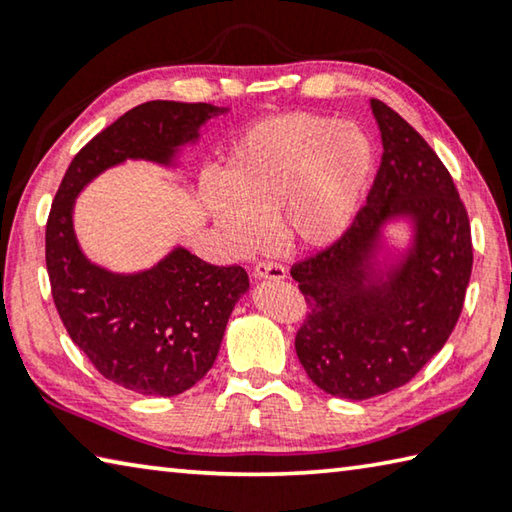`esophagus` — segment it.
Wrapping results in <instances>:
<instances>
[{"label":"esophagus","mask_w":512,"mask_h":512,"mask_svg":"<svg viewBox=\"0 0 512 512\" xmlns=\"http://www.w3.org/2000/svg\"><path fill=\"white\" fill-rule=\"evenodd\" d=\"M255 277L257 280H284V277H287V268L277 262H271V259H264V262H257Z\"/></svg>","instance_id":"34e87169"}]
</instances>
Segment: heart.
Returning a JSON list of instances; mask_svg holds the SVG:
<instances>
[{
  "instance_id": "1",
  "label": "heart",
  "mask_w": 512,
  "mask_h": 512,
  "mask_svg": "<svg viewBox=\"0 0 512 512\" xmlns=\"http://www.w3.org/2000/svg\"><path fill=\"white\" fill-rule=\"evenodd\" d=\"M372 173V146L350 121L293 112L262 121L225 153L201 196L241 250L262 244L264 225L291 248H325L357 214Z\"/></svg>"
}]
</instances>
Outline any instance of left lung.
Here are the masks:
<instances>
[{
  "instance_id": "8db88e82",
  "label": "left lung",
  "mask_w": 512,
  "mask_h": 512,
  "mask_svg": "<svg viewBox=\"0 0 512 512\" xmlns=\"http://www.w3.org/2000/svg\"><path fill=\"white\" fill-rule=\"evenodd\" d=\"M370 108L384 153L368 203L334 244L291 266L309 307L298 359L318 388L345 400L409 384L443 350L472 275L470 219L447 167L384 101ZM402 213L416 221L414 248L384 283L369 250L380 225Z\"/></svg>"
}]
</instances>
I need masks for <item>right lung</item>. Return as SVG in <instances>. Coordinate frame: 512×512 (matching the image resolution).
Segmentation results:
<instances>
[{
	"label": "right lung",
	"mask_w": 512,
	"mask_h": 512,
	"mask_svg": "<svg viewBox=\"0 0 512 512\" xmlns=\"http://www.w3.org/2000/svg\"><path fill=\"white\" fill-rule=\"evenodd\" d=\"M212 103L146 101L83 146L51 203L45 259L69 339L103 377L128 391L171 397L201 381L219 354L232 307L248 291L241 266H214L176 248L151 271L115 275L90 264L74 237L72 205L103 169L142 158L169 164L210 117Z\"/></svg>",
	"instance_id": "obj_1"
}]
</instances>
